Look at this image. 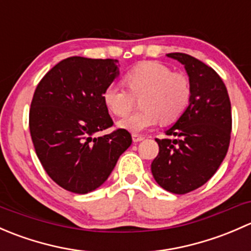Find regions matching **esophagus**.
<instances>
[{
	"label": "esophagus",
	"mask_w": 251,
	"mask_h": 251,
	"mask_svg": "<svg viewBox=\"0 0 251 251\" xmlns=\"http://www.w3.org/2000/svg\"><path fill=\"white\" fill-rule=\"evenodd\" d=\"M143 140H144V137L142 135H137V133H133V135H132V141L133 142H141Z\"/></svg>",
	"instance_id": "obj_1"
}]
</instances>
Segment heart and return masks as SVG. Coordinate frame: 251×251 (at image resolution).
Returning <instances> with one entry per match:
<instances>
[{"instance_id": "1", "label": "heart", "mask_w": 251, "mask_h": 251, "mask_svg": "<svg viewBox=\"0 0 251 251\" xmlns=\"http://www.w3.org/2000/svg\"><path fill=\"white\" fill-rule=\"evenodd\" d=\"M125 82L113 81L103 92V100L111 113L126 115L134 104V97L143 94L137 113L124 116L118 126L131 133H140L159 121L171 124L181 118L192 100V82L183 73L155 60L142 62L125 74Z\"/></svg>"}]
</instances>
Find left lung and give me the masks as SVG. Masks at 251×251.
<instances>
[{
	"mask_svg": "<svg viewBox=\"0 0 251 251\" xmlns=\"http://www.w3.org/2000/svg\"><path fill=\"white\" fill-rule=\"evenodd\" d=\"M168 57L184 65L193 95L183 115L165 132L174 140L155 138L159 154L151 163V174L164 189L186 194L206 183L226 156L231 100L222 78L209 65L186 53H169Z\"/></svg>",
	"mask_w": 251,
	"mask_h": 251,
	"instance_id": "left-lung-1",
	"label": "left lung"
}]
</instances>
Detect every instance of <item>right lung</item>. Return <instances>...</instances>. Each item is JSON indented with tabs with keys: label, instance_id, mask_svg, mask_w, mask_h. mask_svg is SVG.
Segmentation results:
<instances>
[{
	"label": "right lung",
	"instance_id": "add662e5",
	"mask_svg": "<svg viewBox=\"0 0 251 251\" xmlns=\"http://www.w3.org/2000/svg\"><path fill=\"white\" fill-rule=\"evenodd\" d=\"M116 59L69 57L55 64L35 90L29 127L37 158L62 188L86 194L104 183L132 137L113 126L103 100L119 75Z\"/></svg>",
	"mask_w": 251,
	"mask_h": 251
}]
</instances>
